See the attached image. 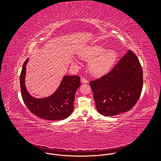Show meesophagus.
Masks as SVG:
<instances>
[{"label":"esophagus","instance_id":"esophagus-1","mask_svg":"<svg viewBox=\"0 0 161 161\" xmlns=\"http://www.w3.org/2000/svg\"><path fill=\"white\" fill-rule=\"evenodd\" d=\"M81 82L82 83H88V81L86 79V78H81Z\"/></svg>","mask_w":161,"mask_h":161}]
</instances>
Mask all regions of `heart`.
I'll return each mask as SVG.
<instances>
[{
  "mask_svg": "<svg viewBox=\"0 0 161 161\" xmlns=\"http://www.w3.org/2000/svg\"><path fill=\"white\" fill-rule=\"evenodd\" d=\"M81 57L85 60H91L89 63V69L92 74L101 75L112 67L117 54L113 49L105 50L104 46L95 45L88 46L81 54Z\"/></svg>",
  "mask_w": 161,
  "mask_h": 161,
  "instance_id": "1",
  "label": "heart"
}]
</instances>
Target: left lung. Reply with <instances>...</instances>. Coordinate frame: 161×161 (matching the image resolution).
Returning a JSON list of instances; mask_svg holds the SVG:
<instances>
[{
    "instance_id": "8db88e82",
    "label": "left lung",
    "mask_w": 161,
    "mask_h": 161,
    "mask_svg": "<svg viewBox=\"0 0 161 161\" xmlns=\"http://www.w3.org/2000/svg\"><path fill=\"white\" fill-rule=\"evenodd\" d=\"M90 85L100 114L113 116L130 110L143 86L142 69L137 56L129 50L110 72L91 81Z\"/></svg>"
}]
</instances>
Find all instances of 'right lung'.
I'll return each mask as SVG.
<instances>
[{"mask_svg": "<svg viewBox=\"0 0 161 161\" xmlns=\"http://www.w3.org/2000/svg\"><path fill=\"white\" fill-rule=\"evenodd\" d=\"M28 58L23 64L20 76V90L23 101L31 112L43 119L63 120L72 114L75 94L80 86V77L64 75L58 89L49 97L36 98L28 92L25 86Z\"/></svg>", "mask_w": 161, "mask_h": 161, "instance_id": "right-lung-1", "label": "right lung"}]
</instances>
